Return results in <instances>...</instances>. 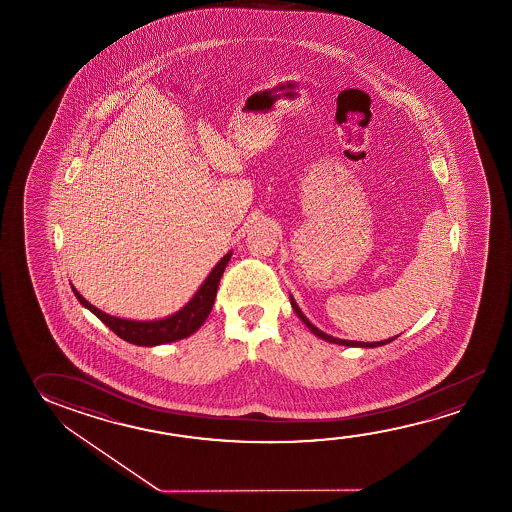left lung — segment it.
I'll return each instance as SVG.
<instances>
[{"mask_svg":"<svg viewBox=\"0 0 512 512\" xmlns=\"http://www.w3.org/2000/svg\"><path fill=\"white\" fill-rule=\"evenodd\" d=\"M291 298V305H293L294 312H296V316L302 319L303 323L309 327L310 332L314 334V336H318L319 339H323V341H328V343L341 344V346H355V348H377V346H384V344L391 343L394 341L396 337H389V339H384V341H377V343H362V341H348V339H339V337L328 336L325 334L323 330H319L318 327H314L312 323H310L309 318L303 314L302 309L298 307V303L294 302L293 296H289Z\"/></svg>","mask_w":512,"mask_h":512,"instance_id":"left-lung-1","label":"left lung"}]
</instances>
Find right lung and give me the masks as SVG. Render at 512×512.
I'll return each mask as SVG.
<instances>
[{"instance_id":"add662e5","label":"right lung","mask_w":512,"mask_h":512,"mask_svg":"<svg viewBox=\"0 0 512 512\" xmlns=\"http://www.w3.org/2000/svg\"><path fill=\"white\" fill-rule=\"evenodd\" d=\"M230 257L232 252H228L223 259L219 260L210 271L209 277L203 280L200 289L194 293L193 298L168 318L135 321V319L110 316L87 302L84 296L76 291L75 285H71V289L75 293L76 300L82 303L85 309L91 310L96 318H100L116 336L121 337L126 343L137 344V346L175 343L194 334L205 323V319L209 318L210 310L216 300V293H218L219 280L223 277V271L227 268Z\"/></svg>"}]
</instances>
